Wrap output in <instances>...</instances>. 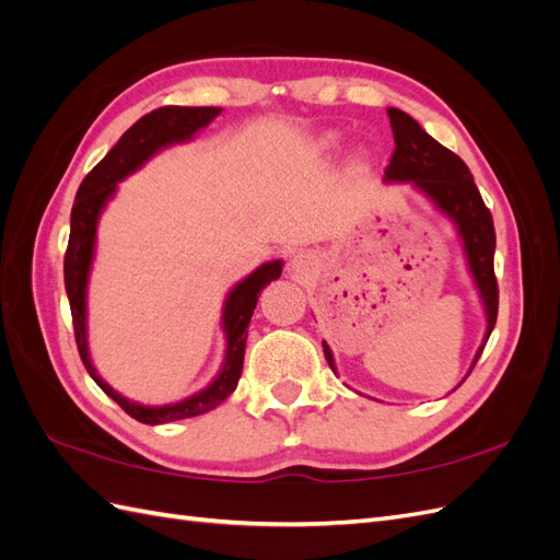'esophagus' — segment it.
<instances>
[{
	"label": "esophagus",
	"mask_w": 560,
	"mask_h": 560,
	"mask_svg": "<svg viewBox=\"0 0 560 560\" xmlns=\"http://www.w3.org/2000/svg\"><path fill=\"white\" fill-rule=\"evenodd\" d=\"M292 270H294L296 278L308 276L311 270H313V257H311V254L308 252H299L296 257L292 259Z\"/></svg>",
	"instance_id": "34e87169"
}]
</instances>
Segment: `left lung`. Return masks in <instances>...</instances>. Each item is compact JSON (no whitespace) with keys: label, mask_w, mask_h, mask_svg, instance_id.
Listing matches in <instances>:
<instances>
[{"label":"left lung","mask_w":560,"mask_h":560,"mask_svg":"<svg viewBox=\"0 0 560 560\" xmlns=\"http://www.w3.org/2000/svg\"><path fill=\"white\" fill-rule=\"evenodd\" d=\"M389 126L395 132V151L389 165L385 167L387 179H399V182H413L418 189L425 191L439 208H442L460 231L469 268L474 273V280L479 284L481 299L486 303V315H488V331L495 327L498 319V278L493 268L495 257V226H493V214L486 208V202L477 189V184L471 179L469 167L465 161L453 154L451 149L439 144L432 135H428L418 126L416 118H411L406 112L389 107ZM325 348V358L329 366L334 369V360L329 346L322 343ZM486 343L479 348L477 360L481 358ZM474 360V364H477Z\"/></svg>","instance_id":"8db88e82"}]
</instances>
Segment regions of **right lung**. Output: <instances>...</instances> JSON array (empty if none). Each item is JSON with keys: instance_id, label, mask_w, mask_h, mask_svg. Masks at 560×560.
<instances>
[{"instance_id": "right-lung-1", "label": "right lung", "mask_w": 560, "mask_h": 560, "mask_svg": "<svg viewBox=\"0 0 560 560\" xmlns=\"http://www.w3.org/2000/svg\"><path fill=\"white\" fill-rule=\"evenodd\" d=\"M219 112H222L219 107H173L171 105V107H159L154 112L144 114L138 124H132L121 135V140L112 147L109 154L100 161L86 177H83L72 206L70 243H67V252H65V290H67V299H70L74 338H77L81 362L89 369L93 381L103 387L105 395H109L118 406H121L130 418L147 422V425H161V422L202 416L212 411L214 406L222 404L233 393L243 374L247 325L254 308H257L259 292L270 280L280 278L282 273L280 261H268L254 270L249 278H245L229 294L226 308H224V329L229 338L226 362L222 366V374L214 378V383L208 389H202V393L184 399L179 404L151 409V406L132 404L126 397L114 393V389L95 374V369L89 360V346H86V278H89V266L93 259L97 214L103 210L107 198L114 194L118 179L130 175L135 167H140L151 154H156L161 147L189 140L196 130L208 126Z\"/></svg>"}]
</instances>
